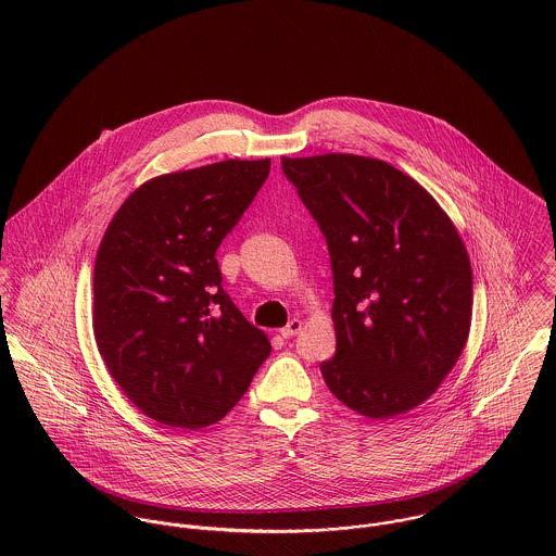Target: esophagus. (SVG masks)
I'll use <instances>...</instances> for the list:
<instances>
[{
    "label": "esophagus",
    "mask_w": 556,
    "mask_h": 556,
    "mask_svg": "<svg viewBox=\"0 0 556 556\" xmlns=\"http://www.w3.org/2000/svg\"><path fill=\"white\" fill-rule=\"evenodd\" d=\"M302 327H304V323H302L300 318H291V320H289V325H285V327L280 329V336H282V338H291V336L300 333V331H302Z\"/></svg>",
    "instance_id": "1"
}]
</instances>
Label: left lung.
Listing matches in <instances>:
<instances>
[{
    "label": "left lung",
    "instance_id": "8db88e82",
    "mask_svg": "<svg viewBox=\"0 0 556 556\" xmlns=\"http://www.w3.org/2000/svg\"><path fill=\"white\" fill-rule=\"evenodd\" d=\"M325 236L336 355L329 392L370 419L432 396L465 351L473 317L471 258L437 199L386 160L282 156Z\"/></svg>",
    "mask_w": 556,
    "mask_h": 556
}]
</instances>
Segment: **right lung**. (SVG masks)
<instances>
[{"instance_id": "obj_1", "label": "right lung", "mask_w": 556, "mask_h": 556, "mask_svg": "<svg viewBox=\"0 0 556 556\" xmlns=\"http://www.w3.org/2000/svg\"><path fill=\"white\" fill-rule=\"evenodd\" d=\"M271 160H223L141 184L109 223L93 265V338L126 397L162 426L220 421L269 357L220 287L216 250Z\"/></svg>"}]
</instances>
